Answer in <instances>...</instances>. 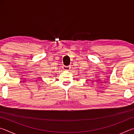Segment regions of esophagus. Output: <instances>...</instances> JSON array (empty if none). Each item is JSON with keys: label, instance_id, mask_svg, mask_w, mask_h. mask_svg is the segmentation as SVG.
I'll list each match as a JSON object with an SVG mask.
<instances>
[{"label": "esophagus", "instance_id": "34e87169", "mask_svg": "<svg viewBox=\"0 0 134 134\" xmlns=\"http://www.w3.org/2000/svg\"><path fill=\"white\" fill-rule=\"evenodd\" d=\"M63 69L65 71H69L70 69H71V67H70V66H63Z\"/></svg>", "mask_w": 134, "mask_h": 134}]
</instances>
